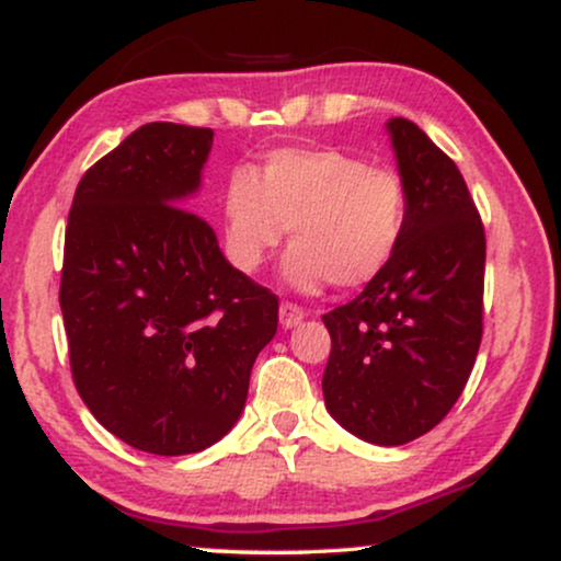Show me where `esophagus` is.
I'll list each match as a JSON object with an SVG mask.
<instances>
[{"label":"esophagus","mask_w":561,"mask_h":561,"mask_svg":"<svg viewBox=\"0 0 561 561\" xmlns=\"http://www.w3.org/2000/svg\"><path fill=\"white\" fill-rule=\"evenodd\" d=\"M305 318V310L300 308V305L295 302H282L279 305V323L285 325V329H293V325H297Z\"/></svg>","instance_id":"1"}]
</instances>
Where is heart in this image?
<instances>
[{"label": "heart", "instance_id": "heart-1", "mask_svg": "<svg viewBox=\"0 0 561 561\" xmlns=\"http://www.w3.org/2000/svg\"><path fill=\"white\" fill-rule=\"evenodd\" d=\"M409 188L393 168L336 147H279L259 165L232 170L222 191L225 251L253 274L282 243L295 245L285 276L297 289L370 285L407 236Z\"/></svg>", "mask_w": 561, "mask_h": 561}]
</instances>
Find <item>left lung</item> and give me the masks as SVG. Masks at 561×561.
I'll return each mask as SVG.
<instances>
[{
    "mask_svg": "<svg viewBox=\"0 0 561 561\" xmlns=\"http://www.w3.org/2000/svg\"><path fill=\"white\" fill-rule=\"evenodd\" d=\"M409 188V225L391 266L323 316L329 414L375 445L437 427L463 393L484 318L486 238L463 175L414 122H388Z\"/></svg>",
    "mask_w": 561,
    "mask_h": 561,
    "instance_id": "1",
    "label": "left lung"
}]
</instances>
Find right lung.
<instances>
[{"label":"right lung","instance_id":"add662e5","mask_svg":"<svg viewBox=\"0 0 561 561\" xmlns=\"http://www.w3.org/2000/svg\"><path fill=\"white\" fill-rule=\"evenodd\" d=\"M211 129L139 126L82 175L64 238L61 316L77 393L131 448L186 456L245 407L279 300L228 264L196 194Z\"/></svg>","mask_w":561,"mask_h":561}]
</instances>
